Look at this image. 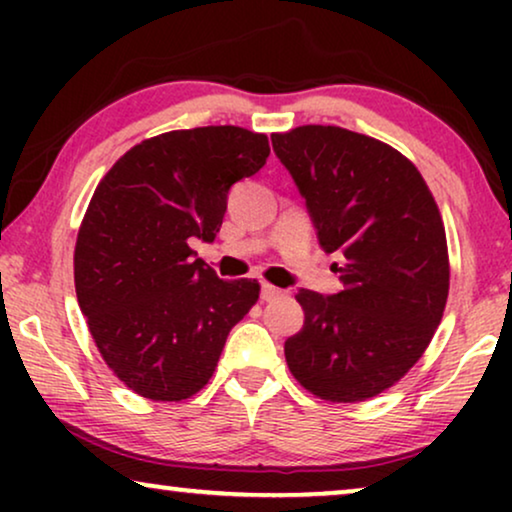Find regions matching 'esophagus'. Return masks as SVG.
I'll return each instance as SVG.
<instances>
[{
    "label": "esophagus",
    "instance_id": "esophagus-1",
    "mask_svg": "<svg viewBox=\"0 0 512 512\" xmlns=\"http://www.w3.org/2000/svg\"><path fill=\"white\" fill-rule=\"evenodd\" d=\"M277 296H282V289H277V286H272L268 282L261 284V298L263 300H272V298H277Z\"/></svg>",
    "mask_w": 512,
    "mask_h": 512
}]
</instances>
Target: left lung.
<instances>
[{"instance_id": "left-lung-1", "label": "left lung", "mask_w": 512, "mask_h": 512, "mask_svg": "<svg viewBox=\"0 0 512 512\" xmlns=\"http://www.w3.org/2000/svg\"><path fill=\"white\" fill-rule=\"evenodd\" d=\"M342 291L300 289L305 321L284 342L314 396L356 403L394 387L419 361L450 291L445 226L422 174L389 144L338 125L272 135Z\"/></svg>"}]
</instances>
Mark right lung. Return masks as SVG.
<instances>
[{
    "label": "right lung",
    "mask_w": 512,
    "mask_h": 512,
    "mask_svg": "<svg viewBox=\"0 0 512 512\" xmlns=\"http://www.w3.org/2000/svg\"><path fill=\"white\" fill-rule=\"evenodd\" d=\"M268 156V137L235 125L172 130L132 146L97 184L76 237V298L102 359L135 394H198L258 300L256 279H219L191 240L214 242L230 186Z\"/></svg>",
    "instance_id": "add662e5"
}]
</instances>
